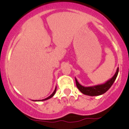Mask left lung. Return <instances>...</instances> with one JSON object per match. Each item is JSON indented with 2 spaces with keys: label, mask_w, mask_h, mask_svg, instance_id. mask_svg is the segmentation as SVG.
<instances>
[{
  "label": "left lung",
  "mask_w": 129,
  "mask_h": 129,
  "mask_svg": "<svg viewBox=\"0 0 129 129\" xmlns=\"http://www.w3.org/2000/svg\"><path fill=\"white\" fill-rule=\"evenodd\" d=\"M118 73H119V67L117 69L115 74H114V75L111 79L107 80L104 84H101V85H93V86L91 87H84L79 84L76 78H75V83H76V85L78 89L84 94L90 96L101 95L105 93L111 87L112 84H114V81L116 79L117 77Z\"/></svg>",
  "instance_id": "obj_1"
}]
</instances>
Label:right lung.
I'll return each mask as SVG.
<instances>
[{
	"label": "right lung",
	"mask_w": 129,
	"mask_h": 129,
	"mask_svg": "<svg viewBox=\"0 0 129 129\" xmlns=\"http://www.w3.org/2000/svg\"><path fill=\"white\" fill-rule=\"evenodd\" d=\"M56 89H57V87H55V90H54V92H53L52 93L51 95H50V96H49V97H47L46 99H43V100H42L41 101H46V100H48V99H50V98H52V97H53V96L54 95V94H55V92H56Z\"/></svg>",
	"instance_id": "add662e5"
}]
</instances>
